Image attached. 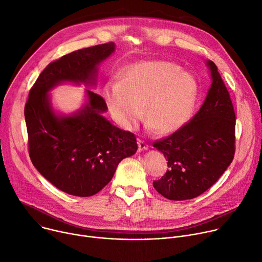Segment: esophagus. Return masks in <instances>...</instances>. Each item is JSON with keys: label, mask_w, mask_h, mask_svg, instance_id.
Here are the masks:
<instances>
[{"label": "esophagus", "mask_w": 262, "mask_h": 262, "mask_svg": "<svg viewBox=\"0 0 262 262\" xmlns=\"http://www.w3.org/2000/svg\"><path fill=\"white\" fill-rule=\"evenodd\" d=\"M148 149V145L144 140H138V150L139 151H143V150H147Z\"/></svg>", "instance_id": "obj_1"}]
</instances>
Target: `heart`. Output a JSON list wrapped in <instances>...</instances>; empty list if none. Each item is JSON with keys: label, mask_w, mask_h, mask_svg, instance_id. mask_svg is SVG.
I'll list each match as a JSON object with an SVG mask.
<instances>
[{"label": "heart", "mask_w": 262, "mask_h": 262, "mask_svg": "<svg viewBox=\"0 0 262 262\" xmlns=\"http://www.w3.org/2000/svg\"><path fill=\"white\" fill-rule=\"evenodd\" d=\"M102 96L123 127L134 128L143 111L149 127L157 134L167 135L181 129L192 118L200 85L192 74L183 72L173 62L141 61L125 67L118 83L107 82Z\"/></svg>", "instance_id": "b5f03b06"}]
</instances>
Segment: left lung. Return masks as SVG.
I'll return each instance as SVG.
<instances>
[{"mask_svg":"<svg viewBox=\"0 0 262 262\" xmlns=\"http://www.w3.org/2000/svg\"><path fill=\"white\" fill-rule=\"evenodd\" d=\"M211 88L200 111L185 126L154 143L168 170L154 187L171 201L194 199L222 177L235 154V112L217 67L208 60Z\"/></svg>","mask_w":262,"mask_h":262,"instance_id":"obj_1","label":"left lung"}]
</instances>
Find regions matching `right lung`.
Wrapping results in <instances>:
<instances>
[{"instance_id": "1", "label": "right lung", "mask_w": 262, "mask_h": 262, "mask_svg": "<svg viewBox=\"0 0 262 262\" xmlns=\"http://www.w3.org/2000/svg\"><path fill=\"white\" fill-rule=\"evenodd\" d=\"M115 51L106 42L69 53L49 63L25 105L29 156L38 172L61 191L92 196L106 186L124 158L138 149L136 136L113 125L100 95L85 90L86 102L71 115L57 114L49 92L62 82L96 84L98 66Z\"/></svg>"}]
</instances>
